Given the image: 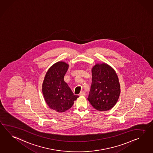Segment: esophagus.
Here are the masks:
<instances>
[{"instance_id": "obj_1", "label": "esophagus", "mask_w": 153, "mask_h": 153, "mask_svg": "<svg viewBox=\"0 0 153 153\" xmlns=\"http://www.w3.org/2000/svg\"><path fill=\"white\" fill-rule=\"evenodd\" d=\"M85 95V92L84 91H82L80 93V95H82V96H84Z\"/></svg>"}]
</instances>
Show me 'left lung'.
Segmentation results:
<instances>
[{
    "label": "left lung",
    "mask_w": 153,
    "mask_h": 153,
    "mask_svg": "<svg viewBox=\"0 0 153 153\" xmlns=\"http://www.w3.org/2000/svg\"><path fill=\"white\" fill-rule=\"evenodd\" d=\"M92 83L88 100L95 109H111L118 101L120 86L113 68L106 63L97 64L92 70Z\"/></svg>",
    "instance_id": "obj_1"
}]
</instances>
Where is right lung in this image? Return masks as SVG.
<instances>
[{
  "mask_svg": "<svg viewBox=\"0 0 153 153\" xmlns=\"http://www.w3.org/2000/svg\"><path fill=\"white\" fill-rule=\"evenodd\" d=\"M69 65L63 62L53 64L48 71L42 85L45 101L50 108L62 113L69 109L78 98L64 80Z\"/></svg>",
  "mask_w": 153,
  "mask_h": 153,
  "instance_id": "obj_1",
  "label": "right lung"
}]
</instances>
